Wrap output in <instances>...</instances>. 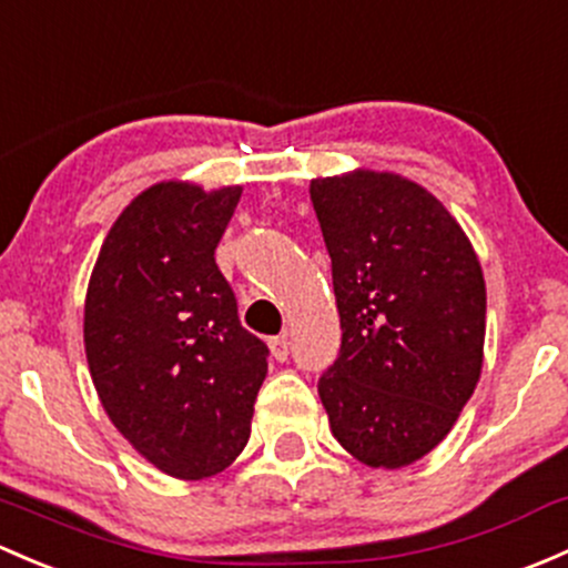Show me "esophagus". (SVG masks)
I'll return each mask as SVG.
<instances>
[{
    "label": "esophagus",
    "instance_id": "esophagus-1",
    "mask_svg": "<svg viewBox=\"0 0 568 568\" xmlns=\"http://www.w3.org/2000/svg\"><path fill=\"white\" fill-rule=\"evenodd\" d=\"M268 348H272V356L277 362H285L291 356V339L288 334H280V337L268 339Z\"/></svg>",
    "mask_w": 568,
    "mask_h": 568
}]
</instances>
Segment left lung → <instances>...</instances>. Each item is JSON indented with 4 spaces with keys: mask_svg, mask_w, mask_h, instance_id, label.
<instances>
[{
    "mask_svg": "<svg viewBox=\"0 0 568 568\" xmlns=\"http://www.w3.org/2000/svg\"><path fill=\"white\" fill-rule=\"evenodd\" d=\"M332 258L337 359L318 381L332 435L369 468H405L455 427L485 362L481 264L446 206L410 179H313Z\"/></svg>",
    "mask_w": 568,
    "mask_h": 568,
    "instance_id": "obj_1",
    "label": "left lung"
}]
</instances>
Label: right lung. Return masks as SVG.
<instances>
[{
	"label": "right lung",
	"mask_w": 568,
	"mask_h": 568,
	"mask_svg": "<svg viewBox=\"0 0 568 568\" xmlns=\"http://www.w3.org/2000/svg\"><path fill=\"white\" fill-rule=\"evenodd\" d=\"M239 195V184L143 190L111 225L83 304L89 373L113 427L187 481L242 455L268 367L214 264Z\"/></svg>",
	"instance_id": "obj_1"
}]
</instances>
